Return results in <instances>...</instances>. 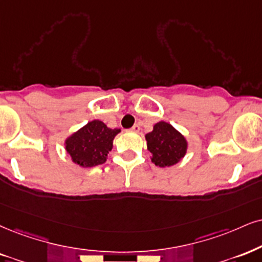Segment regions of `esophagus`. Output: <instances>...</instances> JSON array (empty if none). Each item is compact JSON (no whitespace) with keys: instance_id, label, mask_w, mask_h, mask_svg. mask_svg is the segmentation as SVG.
Segmentation results:
<instances>
[{"instance_id":"34e87169","label":"esophagus","mask_w":262,"mask_h":262,"mask_svg":"<svg viewBox=\"0 0 262 262\" xmlns=\"http://www.w3.org/2000/svg\"><path fill=\"white\" fill-rule=\"evenodd\" d=\"M140 130H141V126H140V124L134 125V126H132V128H131V131H132V132H140Z\"/></svg>"}]
</instances>
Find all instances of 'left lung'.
Here are the masks:
<instances>
[{
  "instance_id": "8db88e82",
  "label": "left lung",
  "mask_w": 262,
  "mask_h": 262,
  "mask_svg": "<svg viewBox=\"0 0 262 262\" xmlns=\"http://www.w3.org/2000/svg\"><path fill=\"white\" fill-rule=\"evenodd\" d=\"M147 148L151 153V161L157 166H172L187 153V140L169 122L159 121L153 131L146 135Z\"/></svg>"
}]
</instances>
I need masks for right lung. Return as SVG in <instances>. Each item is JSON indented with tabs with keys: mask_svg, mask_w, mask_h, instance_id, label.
Listing matches in <instances>:
<instances>
[{
	"mask_svg": "<svg viewBox=\"0 0 262 262\" xmlns=\"http://www.w3.org/2000/svg\"><path fill=\"white\" fill-rule=\"evenodd\" d=\"M120 128H109L101 120H92L66 140V150L73 163L92 167L105 163L113 148V140Z\"/></svg>",
	"mask_w": 262,
	"mask_h": 262,
	"instance_id": "add662e5",
	"label": "right lung"
}]
</instances>
